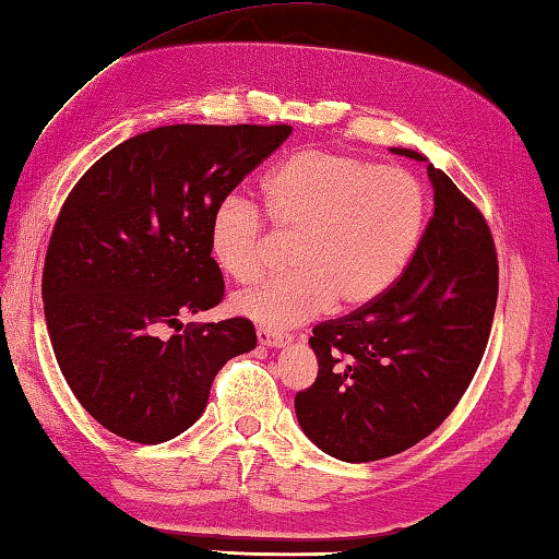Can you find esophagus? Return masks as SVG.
Masks as SVG:
<instances>
[{
    "label": "esophagus",
    "instance_id": "1",
    "mask_svg": "<svg viewBox=\"0 0 559 559\" xmlns=\"http://www.w3.org/2000/svg\"><path fill=\"white\" fill-rule=\"evenodd\" d=\"M257 337H259V344H263V347H273V349H281V347H286V344H290L288 334L271 332V330H263V328H259Z\"/></svg>",
    "mask_w": 559,
    "mask_h": 559
}]
</instances>
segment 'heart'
Here are the masks:
<instances>
[{
  "mask_svg": "<svg viewBox=\"0 0 559 559\" xmlns=\"http://www.w3.org/2000/svg\"><path fill=\"white\" fill-rule=\"evenodd\" d=\"M273 225L298 231L296 273L239 293L231 310L269 330L310 322L332 302L369 306L411 261L425 225V192L399 166L306 148L283 158L261 182ZM207 245L222 273L253 281L261 271L263 222L253 202L227 195L210 215Z\"/></svg>",
  "mask_w": 559,
  "mask_h": 559,
  "instance_id": "b5f03b06",
  "label": "heart"
}]
</instances>
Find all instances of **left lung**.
Segmentation results:
<instances>
[{
	"label": "left lung",
	"mask_w": 559,
	"mask_h": 559,
	"mask_svg": "<svg viewBox=\"0 0 559 559\" xmlns=\"http://www.w3.org/2000/svg\"><path fill=\"white\" fill-rule=\"evenodd\" d=\"M391 154L428 164L432 219L381 298L312 330L318 379L296 395L302 432L342 462L399 454L448 418L479 369L499 296L481 212L418 151Z\"/></svg>",
	"instance_id": "8db88e82"
}]
</instances>
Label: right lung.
<instances>
[{"instance_id": "1", "label": "right lung", "mask_w": 559, "mask_h": 559, "mask_svg": "<svg viewBox=\"0 0 559 559\" xmlns=\"http://www.w3.org/2000/svg\"><path fill=\"white\" fill-rule=\"evenodd\" d=\"M290 127L174 124L131 136L80 178L50 235L44 310L60 371L80 405L119 438L156 444L186 432L231 357L257 347L245 318L180 314L225 293L207 225Z\"/></svg>"}]
</instances>
